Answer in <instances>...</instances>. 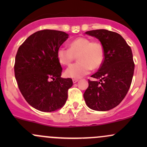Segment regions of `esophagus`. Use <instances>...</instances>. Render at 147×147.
<instances>
[{"instance_id": "1", "label": "esophagus", "mask_w": 147, "mask_h": 147, "mask_svg": "<svg viewBox=\"0 0 147 147\" xmlns=\"http://www.w3.org/2000/svg\"><path fill=\"white\" fill-rule=\"evenodd\" d=\"M78 81H79L78 79H72V82H73L74 84L77 83V82H78Z\"/></svg>"}]
</instances>
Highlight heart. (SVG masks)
<instances>
[{
    "label": "heart",
    "mask_w": 147,
    "mask_h": 147,
    "mask_svg": "<svg viewBox=\"0 0 147 147\" xmlns=\"http://www.w3.org/2000/svg\"><path fill=\"white\" fill-rule=\"evenodd\" d=\"M78 61L66 69L65 75L71 78H81L88 75L91 69H98L104 60V48L99 41H91L86 37H77L69 43V49L60 48L57 57L63 65H69L75 60Z\"/></svg>",
    "instance_id": "b5f03b06"
}]
</instances>
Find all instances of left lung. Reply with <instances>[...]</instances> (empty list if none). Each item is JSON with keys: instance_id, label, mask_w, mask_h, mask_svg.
Here are the masks:
<instances>
[{"instance_id": "left-lung-1", "label": "left lung", "mask_w": 147, "mask_h": 147, "mask_svg": "<svg viewBox=\"0 0 147 147\" xmlns=\"http://www.w3.org/2000/svg\"><path fill=\"white\" fill-rule=\"evenodd\" d=\"M86 34L96 37L102 43L104 60L98 71L91 76L99 81L88 79L84 99L92 110H111L124 99L131 86L135 68L132 51L117 32L101 29Z\"/></svg>"}]
</instances>
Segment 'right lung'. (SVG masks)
Instances as JSON below:
<instances>
[{
    "label": "right lung",
    "mask_w": 147,
    "mask_h": 147,
    "mask_svg": "<svg viewBox=\"0 0 147 147\" xmlns=\"http://www.w3.org/2000/svg\"><path fill=\"white\" fill-rule=\"evenodd\" d=\"M68 38L64 32L40 30L18 49L14 75L18 88L26 102L37 110L52 112L66 102L73 83L72 79L61 77L63 69L57 52Z\"/></svg>",
    "instance_id": "right-lung-1"
}]
</instances>
